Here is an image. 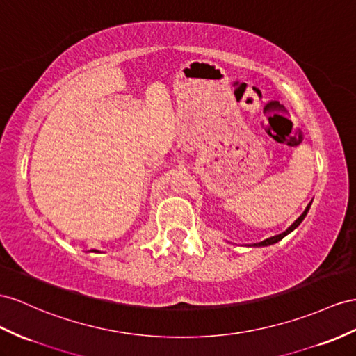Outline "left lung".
Listing matches in <instances>:
<instances>
[{
    "label": "left lung",
    "instance_id": "obj_1",
    "mask_svg": "<svg viewBox=\"0 0 356 356\" xmlns=\"http://www.w3.org/2000/svg\"><path fill=\"white\" fill-rule=\"evenodd\" d=\"M312 203H313V200H312V202L308 203V206L305 207V211L302 212V215H300V216L298 218V220H296L293 224H291L286 232H282V233H280V234H277V236H272V238L265 239V241H261V242H259V243H252V245H250V247H269V245L277 243V242H280L282 238H286V236H287L289 233L293 232V230L296 229V227H298L300 222L304 221V218L307 216V213H308V211H309V207H312Z\"/></svg>",
    "mask_w": 356,
    "mask_h": 356
}]
</instances>
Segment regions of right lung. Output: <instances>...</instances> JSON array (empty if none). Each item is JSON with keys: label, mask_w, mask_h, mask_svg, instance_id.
Returning a JSON list of instances; mask_svg holds the SVG:
<instances>
[{"label": "right lung", "mask_w": 356, "mask_h": 356, "mask_svg": "<svg viewBox=\"0 0 356 356\" xmlns=\"http://www.w3.org/2000/svg\"><path fill=\"white\" fill-rule=\"evenodd\" d=\"M96 252H99V251H96Z\"/></svg>", "instance_id": "right-lung-1"}]
</instances>
